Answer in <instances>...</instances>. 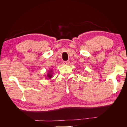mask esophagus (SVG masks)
<instances>
[{
  "label": "esophagus",
  "instance_id": "obj_1",
  "mask_svg": "<svg viewBox=\"0 0 127 127\" xmlns=\"http://www.w3.org/2000/svg\"><path fill=\"white\" fill-rule=\"evenodd\" d=\"M63 63H64V65H67V64H69L70 62H69V61H64Z\"/></svg>",
  "mask_w": 127,
  "mask_h": 127
}]
</instances>
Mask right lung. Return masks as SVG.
<instances>
[{
    "mask_svg": "<svg viewBox=\"0 0 127 127\" xmlns=\"http://www.w3.org/2000/svg\"><path fill=\"white\" fill-rule=\"evenodd\" d=\"M53 74V70H52V69H51L50 70H49L48 71V73H47V76H45V78H47V79H50L51 78H52Z\"/></svg>",
    "mask_w": 127,
    "mask_h": 127,
    "instance_id": "obj_1",
    "label": "right lung"
}]
</instances>
